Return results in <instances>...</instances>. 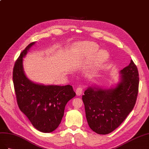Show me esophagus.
Listing matches in <instances>:
<instances>
[{
  "label": "esophagus",
  "instance_id": "obj_1",
  "mask_svg": "<svg viewBox=\"0 0 149 149\" xmlns=\"http://www.w3.org/2000/svg\"><path fill=\"white\" fill-rule=\"evenodd\" d=\"M76 93H77V95H80L83 92V88L81 87H79L76 89Z\"/></svg>",
  "mask_w": 149,
  "mask_h": 149
}]
</instances>
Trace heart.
<instances>
[{
	"mask_svg": "<svg viewBox=\"0 0 149 149\" xmlns=\"http://www.w3.org/2000/svg\"><path fill=\"white\" fill-rule=\"evenodd\" d=\"M80 49H81L82 53L85 57L91 59L98 52L99 46L93 42H87L80 44ZM109 57V55L107 51L100 50L93 58L91 64V68L92 69H96L97 67L102 65L107 61Z\"/></svg>",
	"mask_w": 149,
	"mask_h": 149,
	"instance_id": "heart-1",
	"label": "heart"
}]
</instances>
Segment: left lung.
<instances>
[{"instance_id":"1","label":"left lung","mask_w":149,"mask_h":149,"mask_svg":"<svg viewBox=\"0 0 149 149\" xmlns=\"http://www.w3.org/2000/svg\"><path fill=\"white\" fill-rule=\"evenodd\" d=\"M120 73L121 81L115 88L105 90L90 87L82 95L88 124L97 134L112 132L134 107L139 92L137 67L131 61Z\"/></svg>"}]
</instances>
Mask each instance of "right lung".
<instances>
[{
	"instance_id": "obj_1",
	"label": "right lung",
	"mask_w": 149,
	"mask_h": 149,
	"mask_svg": "<svg viewBox=\"0 0 149 149\" xmlns=\"http://www.w3.org/2000/svg\"><path fill=\"white\" fill-rule=\"evenodd\" d=\"M33 44L34 42L29 44L15 62L14 90L20 110L33 126L42 132L49 133L61 124L67 103L76 94L70 85L45 86L33 83L26 77L23 70V57Z\"/></svg>"
}]
</instances>
